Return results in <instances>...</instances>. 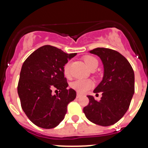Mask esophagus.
I'll return each instance as SVG.
<instances>
[{
  "label": "esophagus",
  "instance_id": "34e87169",
  "mask_svg": "<svg viewBox=\"0 0 148 148\" xmlns=\"http://www.w3.org/2000/svg\"><path fill=\"white\" fill-rule=\"evenodd\" d=\"M76 97H77V99H78V98H80V97H82V95H81L80 93H77V95H76Z\"/></svg>",
  "mask_w": 148,
  "mask_h": 148
}]
</instances>
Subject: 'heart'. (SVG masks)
Wrapping results in <instances>:
<instances>
[{
  "label": "heart",
  "instance_id": "b5f03b06",
  "mask_svg": "<svg viewBox=\"0 0 148 148\" xmlns=\"http://www.w3.org/2000/svg\"><path fill=\"white\" fill-rule=\"evenodd\" d=\"M84 61L87 67L89 69L92 70V69H95L97 67L98 64H99V61L98 59L95 57L92 56H86L84 57ZM63 72H64V75L65 77L68 78L70 77V64L69 62L66 63V64L64 66V69H63ZM93 82L90 79H79V80H76L75 82H73V83L70 84V87L77 91L79 93H85L88 91L90 89L92 88L93 87Z\"/></svg>",
  "mask_w": 148,
  "mask_h": 148
}]
</instances>
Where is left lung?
<instances>
[{
  "label": "left lung",
  "instance_id": "left-lung-1",
  "mask_svg": "<svg viewBox=\"0 0 148 148\" xmlns=\"http://www.w3.org/2000/svg\"><path fill=\"white\" fill-rule=\"evenodd\" d=\"M100 57L104 64V77L95 93L101 92L99 101L87 95L89 104L83 109L91 122L110 126L122 118L130 107L135 91L134 72L129 61L119 52L98 47L90 51Z\"/></svg>",
  "mask_w": 148,
  "mask_h": 148
}]
</instances>
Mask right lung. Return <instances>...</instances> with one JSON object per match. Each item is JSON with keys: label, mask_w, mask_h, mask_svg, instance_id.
I'll return each mask as SVG.
<instances>
[{"label": "right lung", "mask_w": 148, "mask_h": 148, "mask_svg": "<svg viewBox=\"0 0 148 148\" xmlns=\"http://www.w3.org/2000/svg\"><path fill=\"white\" fill-rule=\"evenodd\" d=\"M75 55L45 45L23 62L18 93L23 112L36 126L44 129L58 126L64 119L68 104L76 97L75 90L67 89L63 72L68 60ZM53 91L57 92L56 95Z\"/></svg>", "instance_id": "1"}]
</instances>
